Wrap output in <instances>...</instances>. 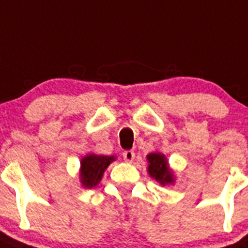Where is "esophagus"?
I'll return each mask as SVG.
<instances>
[{
	"label": "esophagus",
	"mask_w": 248,
	"mask_h": 248,
	"mask_svg": "<svg viewBox=\"0 0 248 248\" xmlns=\"http://www.w3.org/2000/svg\"><path fill=\"white\" fill-rule=\"evenodd\" d=\"M122 156H124V160L126 161V162H132V161L135 160V152L131 150L124 151V154H122Z\"/></svg>",
	"instance_id": "esophagus-1"
}]
</instances>
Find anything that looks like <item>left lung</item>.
I'll use <instances>...</instances> for the list:
<instances>
[{
    "label": "left lung",
    "mask_w": 248,
    "mask_h": 248,
    "mask_svg": "<svg viewBox=\"0 0 248 248\" xmlns=\"http://www.w3.org/2000/svg\"><path fill=\"white\" fill-rule=\"evenodd\" d=\"M147 172L151 178L157 181L161 186L175 185V172L170 167L169 160L166 155L160 151H155L147 155Z\"/></svg>",
    "instance_id": "obj_1"
}]
</instances>
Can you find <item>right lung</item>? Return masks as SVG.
I'll use <instances>...</instances> for the list:
<instances>
[{
  "instance_id": "1",
  "label": "right lung",
  "mask_w": 248,
  "mask_h": 248,
  "mask_svg": "<svg viewBox=\"0 0 248 248\" xmlns=\"http://www.w3.org/2000/svg\"><path fill=\"white\" fill-rule=\"evenodd\" d=\"M116 161V156L87 154L81 158L79 166V182L83 188H93L101 182L106 169Z\"/></svg>"
}]
</instances>
